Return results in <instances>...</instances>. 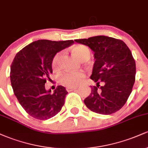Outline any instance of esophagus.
Wrapping results in <instances>:
<instances>
[{"label":"esophagus","mask_w":148,"mask_h":148,"mask_svg":"<svg viewBox=\"0 0 148 148\" xmlns=\"http://www.w3.org/2000/svg\"><path fill=\"white\" fill-rule=\"evenodd\" d=\"M77 87H72V88H67V90L68 92L70 91H73V90H75L77 89Z\"/></svg>","instance_id":"esophagus-1"}]
</instances>
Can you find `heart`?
<instances>
[{"instance_id": "1", "label": "heart", "mask_w": 148, "mask_h": 148, "mask_svg": "<svg viewBox=\"0 0 148 148\" xmlns=\"http://www.w3.org/2000/svg\"><path fill=\"white\" fill-rule=\"evenodd\" d=\"M72 52L74 55L80 60H82L84 58H89L90 54L89 49L82 45H78L73 47ZM60 58V53H58L54 57L52 64L53 68H57L58 66ZM84 77V73L81 72H64L60 74L59 76V79H60V82L62 85L67 86V87L72 88L76 87L79 84H81Z\"/></svg>"}]
</instances>
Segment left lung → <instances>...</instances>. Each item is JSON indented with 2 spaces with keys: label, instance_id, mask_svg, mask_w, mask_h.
Returning <instances> with one entry per match:
<instances>
[{
  "label": "left lung",
  "instance_id": "8db88e82",
  "mask_svg": "<svg viewBox=\"0 0 148 148\" xmlns=\"http://www.w3.org/2000/svg\"><path fill=\"white\" fill-rule=\"evenodd\" d=\"M89 47L95 59L90 79L96 83L84 100L92 111L110 115L126 103L135 82L136 63L130 49L123 41L98 35L74 40ZM103 86L99 88V84Z\"/></svg>",
  "mask_w": 148,
  "mask_h": 148
}]
</instances>
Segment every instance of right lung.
Segmentation results:
<instances>
[{"label": "right lung", "mask_w": 148, "mask_h": 148, "mask_svg": "<svg viewBox=\"0 0 148 148\" xmlns=\"http://www.w3.org/2000/svg\"><path fill=\"white\" fill-rule=\"evenodd\" d=\"M74 43L73 40H39L16 53L10 68V81L18 102L33 118L46 120L55 116L64 103L67 91L58 86L53 93L45 83L53 72L52 62L58 52Z\"/></svg>", "instance_id": "1"}]
</instances>
